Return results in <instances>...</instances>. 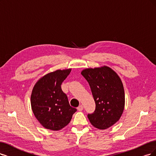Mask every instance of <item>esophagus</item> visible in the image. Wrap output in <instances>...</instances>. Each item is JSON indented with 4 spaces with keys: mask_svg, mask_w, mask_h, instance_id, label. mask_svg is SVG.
Listing matches in <instances>:
<instances>
[{
    "mask_svg": "<svg viewBox=\"0 0 156 156\" xmlns=\"http://www.w3.org/2000/svg\"><path fill=\"white\" fill-rule=\"evenodd\" d=\"M77 109H78V111H82L83 109V105H80L78 108H77Z\"/></svg>",
    "mask_w": 156,
    "mask_h": 156,
    "instance_id": "esophagus-1",
    "label": "esophagus"
}]
</instances>
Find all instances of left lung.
Masks as SVG:
<instances>
[{"mask_svg":"<svg viewBox=\"0 0 156 156\" xmlns=\"http://www.w3.org/2000/svg\"><path fill=\"white\" fill-rule=\"evenodd\" d=\"M81 74L88 82L96 103L88 114L94 127L104 130L118 122L125 107V91L121 78L107 66L83 69Z\"/></svg>","mask_w":156,"mask_h":156,"instance_id":"obj_1","label":"left lung"}]
</instances>
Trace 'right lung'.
Instances as JSON below:
<instances>
[{"instance_id": "right-lung-1", "label": "right lung", "mask_w": 156, "mask_h": 156, "mask_svg": "<svg viewBox=\"0 0 156 156\" xmlns=\"http://www.w3.org/2000/svg\"><path fill=\"white\" fill-rule=\"evenodd\" d=\"M71 69L56 70L40 78L31 95L33 112L44 128L59 130L71 122L76 108L70 106L61 85Z\"/></svg>"}]
</instances>
